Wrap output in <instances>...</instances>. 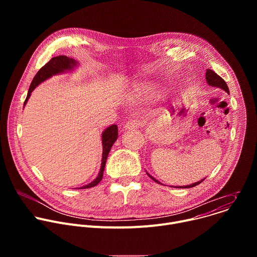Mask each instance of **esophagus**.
I'll list each match as a JSON object with an SVG mask.
<instances>
[{"instance_id": "34e87169", "label": "esophagus", "mask_w": 257, "mask_h": 257, "mask_svg": "<svg viewBox=\"0 0 257 257\" xmlns=\"http://www.w3.org/2000/svg\"><path fill=\"white\" fill-rule=\"evenodd\" d=\"M143 122L144 121L141 118H136V119L128 121L125 125V128L126 129H137L143 125Z\"/></svg>"}]
</instances>
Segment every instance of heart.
Segmentation results:
<instances>
[{"instance_id":"1","label":"heart","mask_w":257,"mask_h":257,"mask_svg":"<svg viewBox=\"0 0 257 257\" xmlns=\"http://www.w3.org/2000/svg\"><path fill=\"white\" fill-rule=\"evenodd\" d=\"M146 90H148L149 92H152L153 91V88H151V87H149V88H146Z\"/></svg>"}]
</instances>
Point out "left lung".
Here are the masks:
<instances>
[{
	"label": "left lung",
	"instance_id": "left-lung-1",
	"mask_svg": "<svg viewBox=\"0 0 257 257\" xmlns=\"http://www.w3.org/2000/svg\"><path fill=\"white\" fill-rule=\"evenodd\" d=\"M205 78H206V81H207V83L209 84V85H211V86H215V87H219V88H222V89H224L226 92H228L229 93V87H228V85H227V83L225 82V80L221 77V76H218L216 73L214 72V71H212V70H210V69H206V73H205ZM155 182H157V183H160L158 180H156L154 177H152L150 174H148ZM205 179V178H204ZM204 179H202L201 181H199V182H196V183H193V184H191V185H187V186H176V187H178V188H191V187H194V186H197L198 184H200V183L204 180Z\"/></svg>",
	"mask_w": 257,
	"mask_h": 257
}]
</instances>
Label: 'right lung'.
I'll return each mask as SVG.
<instances>
[{
	"label": "right lung",
	"instance_id": "1",
	"mask_svg": "<svg viewBox=\"0 0 257 257\" xmlns=\"http://www.w3.org/2000/svg\"><path fill=\"white\" fill-rule=\"evenodd\" d=\"M77 63L73 60L70 59L66 56H58L55 58H52L45 66H43L40 71L36 73V75L34 76L30 87L28 89V93L26 96V99L24 101V104L26 103V101L28 100L31 91L38 86L40 83H42L43 81H45L46 79L50 78L53 75L58 74V73H62L65 72L66 70H71L73 67H74ZM118 138V126L117 125H112L107 127L102 135H101V142H102V159H101V167H100V171L98 173V176L91 182L89 184L81 187L80 189H86V188H91L96 186L98 183L101 181L102 179V175H103V171H104V166H105V162L108 156L109 151H111L113 144L115 143V141Z\"/></svg>",
	"mask_w": 257,
	"mask_h": 257
}]
</instances>
